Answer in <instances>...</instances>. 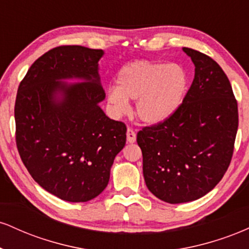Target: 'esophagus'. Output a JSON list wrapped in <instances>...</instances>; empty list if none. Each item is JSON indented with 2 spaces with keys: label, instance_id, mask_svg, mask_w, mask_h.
<instances>
[{
  "label": "esophagus",
  "instance_id": "34e87169",
  "mask_svg": "<svg viewBox=\"0 0 249 249\" xmlns=\"http://www.w3.org/2000/svg\"><path fill=\"white\" fill-rule=\"evenodd\" d=\"M136 139H137L136 132H134L132 128H127V131H126V141H127V142H136Z\"/></svg>",
  "mask_w": 249,
  "mask_h": 249
}]
</instances>
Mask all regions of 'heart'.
<instances>
[{
  "instance_id": "b5f03b06",
  "label": "heart",
  "mask_w": 249,
  "mask_h": 249,
  "mask_svg": "<svg viewBox=\"0 0 249 249\" xmlns=\"http://www.w3.org/2000/svg\"><path fill=\"white\" fill-rule=\"evenodd\" d=\"M187 90L188 75L181 65L138 59L118 71L116 88L107 90V102L113 115L121 116L127 112V101H136L137 118L157 125L179 110Z\"/></svg>"
}]
</instances>
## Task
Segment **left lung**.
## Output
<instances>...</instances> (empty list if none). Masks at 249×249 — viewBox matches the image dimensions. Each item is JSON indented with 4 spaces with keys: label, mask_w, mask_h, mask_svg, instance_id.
Instances as JSON below:
<instances>
[{
    "label": "left lung",
    "mask_w": 249,
    "mask_h": 249,
    "mask_svg": "<svg viewBox=\"0 0 249 249\" xmlns=\"http://www.w3.org/2000/svg\"><path fill=\"white\" fill-rule=\"evenodd\" d=\"M182 50L196 67L184 103L167 121L137 134L146 186L168 204L193 201L218 185L232 160L239 124L224 70L205 53Z\"/></svg>",
    "instance_id": "1"
}]
</instances>
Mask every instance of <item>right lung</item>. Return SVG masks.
Listing matches in <instances>:
<instances>
[{"label":"right lung","mask_w":249,"mask_h":249,"mask_svg":"<svg viewBox=\"0 0 249 249\" xmlns=\"http://www.w3.org/2000/svg\"><path fill=\"white\" fill-rule=\"evenodd\" d=\"M99 49L53 48L34 62L15 102L16 145L34 180L57 198L85 202L107 186L126 126L99 107ZM67 79L82 82L68 83Z\"/></svg>","instance_id":"1"}]
</instances>
